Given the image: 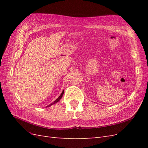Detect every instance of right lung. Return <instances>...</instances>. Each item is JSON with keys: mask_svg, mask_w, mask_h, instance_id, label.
<instances>
[{"mask_svg": "<svg viewBox=\"0 0 148 148\" xmlns=\"http://www.w3.org/2000/svg\"><path fill=\"white\" fill-rule=\"evenodd\" d=\"M64 90H63V91H62V92L61 93V95L59 96V97H58L57 98V99L56 100V101H53V102H52L51 103V104H49V106H47L46 107H50L51 106H52V105H53V104H56V103H57V102H59L60 100V99H61V98H62V96H63V95H64Z\"/></svg>", "mask_w": 148, "mask_h": 148, "instance_id": "right-lung-1", "label": "right lung"}]
</instances>
